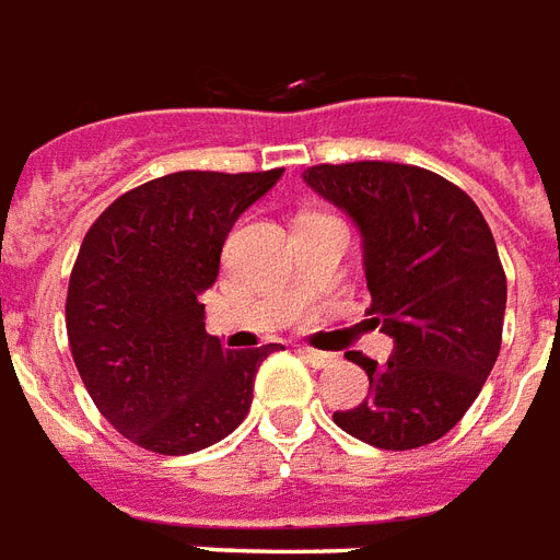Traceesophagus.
<instances>
[{
  "mask_svg": "<svg viewBox=\"0 0 560 560\" xmlns=\"http://www.w3.org/2000/svg\"><path fill=\"white\" fill-rule=\"evenodd\" d=\"M301 358H304V361H307V364H313V366H330L334 364V361H337V358H334V354H328V352H316V349H301Z\"/></svg>",
  "mask_w": 560,
  "mask_h": 560,
  "instance_id": "esophagus-1",
  "label": "esophagus"
}]
</instances>
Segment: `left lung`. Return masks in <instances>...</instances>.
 Instances as JSON below:
<instances>
[{
  "label": "left lung",
  "mask_w": 560,
  "mask_h": 560,
  "mask_svg": "<svg viewBox=\"0 0 560 560\" xmlns=\"http://www.w3.org/2000/svg\"><path fill=\"white\" fill-rule=\"evenodd\" d=\"M304 182L361 235L370 316L394 340L385 364L361 352L370 394L337 427L411 451L451 432L495 366L508 280L480 208L442 175L406 163L310 166Z\"/></svg>",
  "instance_id": "left-lung-1"
}]
</instances>
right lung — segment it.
<instances>
[{
	"instance_id": "1",
	"label": "right lung",
	"mask_w": 560,
	"mask_h": 560,
	"mask_svg": "<svg viewBox=\"0 0 560 560\" xmlns=\"http://www.w3.org/2000/svg\"><path fill=\"white\" fill-rule=\"evenodd\" d=\"M271 173H173L145 182L85 232L68 285V340L89 397L125 439L185 456L226 439L280 342L232 352L206 330L208 292L235 220Z\"/></svg>"
}]
</instances>
